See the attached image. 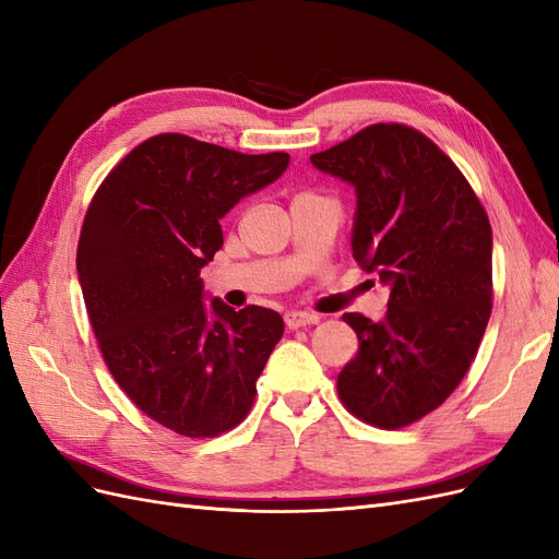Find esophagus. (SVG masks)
Here are the masks:
<instances>
[{"mask_svg":"<svg viewBox=\"0 0 559 559\" xmlns=\"http://www.w3.org/2000/svg\"><path fill=\"white\" fill-rule=\"evenodd\" d=\"M319 321V314H312V312H300V310H292L284 314V324L286 329H302V326H310V324H317Z\"/></svg>","mask_w":559,"mask_h":559,"instance_id":"esophagus-1","label":"esophagus"}]
</instances>
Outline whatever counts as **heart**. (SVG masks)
<instances>
[{
	"instance_id": "heart-1",
	"label": "heart",
	"mask_w": 559,
	"mask_h": 559,
	"mask_svg": "<svg viewBox=\"0 0 559 559\" xmlns=\"http://www.w3.org/2000/svg\"><path fill=\"white\" fill-rule=\"evenodd\" d=\"M306 195H308V193H306Z\"/></svg>"
}]
</instances>
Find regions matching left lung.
I'll return each instance as SVG.
<instances>
[{
	"instance_id": "left-lung-1",
	"label": "left lung",
	"mask_w": 559,
	"mask_h": 559,
	"mask_svg": "<svg viewBox=\"0 0 559 559\" xmlns=\"http://www.w3.org/2000/svg\"><path fill=\"white\" fill-rule=\"evenodd\" d=\"M310 160L354 186L352 257L392 289L384 321L343 314L359 352L337 394L366 425L408 427L476 359L492 312L489 218L460 167L408 126H368Z\"/></svg>"
}]
</instances>
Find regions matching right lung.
<instances>
[{
  "label": "right lung",
  "instance_id": "1",
  "mask_svg": "<svg viewBox=\"0 0 559 559\" xmlns=\"http://www.w3.org/2000/svg\"><path fill=\"white\" fill-rule=\"evenodd\" d=\"M286 165L282 151L156 134L114 167L83 218L76 270L99 352L128 399L179 436L238 427L284 333L275 310L205 306L200 270L224 247L226 212Z\"/></svg>",
  "mask_w": 559,
  "mask_h": 559
}]
</instances>
